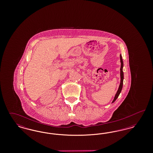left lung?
Instances as JSON below:
<instances>
[{
	"label": "left lung",
	"instance_id": "left-lung-1",
	"mask_svg": "<svg viewBox=\"0 0 153 153\" xmlns=\"http://www.w3.org/2000/svg\"><path fill=\"white\" fill-rule=\"evenodd\" d=\"M120 62H121V66H120V85H119V87L118 88V90L117 91V94L114 97V99L113 100V101L112 102V103H113L114 102H115V101L117 99V98L118 97L119 95H120L121 91H122V88H123V79H124V74L123 72V59H122V55L120 54Z\"/></svg>",
	"mask_w": 153,
	"mask_h": 153
}]
</instances>
